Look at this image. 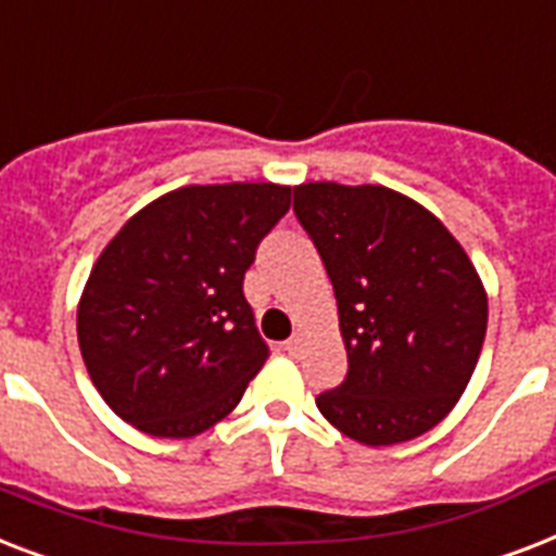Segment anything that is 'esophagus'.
<instances>
[{"label": "esophagus", "instance_id": "34e87169", "mask_svg": "<svg viewBox=\"0 0 556 556\" xmlns=\"http://www.w3.org/2000/svg\"><path fill=\"white\" fill-rule=\"evenodd\" d=\"M300 349H303V338H300V334H294L291 340H286L288 355H300Z\"/></svg>", "mask_w": 556, "mask_h": 556}]
</instances>
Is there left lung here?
<instances>
[{"mask_svg": "<svg viewBox=\"0 0 556 556\" xmlns=\"http://www.w3.org/2000/svg\"><path fill=\"white\" fill-rule=\"evenodd\" d=\"M294 213L338 296L349 371L317 395L343 435L387 447L456 406L488 331V296L462 244L387 187H294Z\"/></svg>", "mask_w": 556, "mask_h": 556, "instance_id": "1", "label": "left lung"}]
</instances>
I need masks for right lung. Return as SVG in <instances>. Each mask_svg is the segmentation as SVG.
<instances>
[{"label": "right lung", "instance_id": "add662e5", "mask_svg": "<svg viewBox=\"0 0 556 556\" xmlns=\"http://www.w3.org/2000/svg\"><path fill=\"white\" fill-rule=\"evenodd\" d=\"M291 207V187H181L135 213L100 253L77 308L83 364L115 415L159 439L222 421L268 343L244 270Z\"/></svg>", "mask_w": 556, "mask_h": 556}]
</instances>
